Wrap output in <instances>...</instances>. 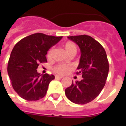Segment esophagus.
<instances>
[{
	"label": "esophagus",
	"mask_w": 126,
	"mask_h": 126,
	"mask_svg": "<svg viewBox=\"0 0 126 126\" xmlns=\"http://www.w3.org/2000/svg\"><path fill=\"white\" fill-rule=\"evenodd\" d=\"M55 79H61V78H62V76H59V75H57H57L55 76Z\"/></svg>",
	"instance_id": "esophagus-1"
}]
</instances>
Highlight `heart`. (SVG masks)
<instances>
[{"label": "heart", "mask_w": 126, "mask_h": 126, "mask_svg": "<svg viewBox=\"0 0 126 126\" xmlns=\"http://www.w3.org/2000/svg\"><path fill=\"white\" fill-rule=\"evenodd\" d=\"M64 48H65V51L67 52V53H68L69 55L71 54V53H76L77 52V46L75 43L73 42H71V41H69V42H67L66 43H65V44L64 45ZM52 52H53V48H50V49L48 50L47 53V57L48 58H50L51 56L52 55ZM72 69L71 66L69 65H65V64H59V65H57V66H55L54 67V71L56 72V73H59V74H66L70 71Z\"/></svg>", "instance_id": "heart-1"}]
</instances>
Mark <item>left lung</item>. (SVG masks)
Returning <instances> with one entry per match:
<instances>
[{
	"instance_id": "left-lung-1",
	"label": "left lung",
	"mask_w": 126,
	"mask_h": 126,
	"mask_svg": "<svg viewBox=\"0 0 126 126\" xmlns=\"http://www.w3.org/2000/svg\"><path fill=\"white\" fill-rule=\"evenodd\" d=\"M81 50L77 74L83 79L72 83L65 90L67 98L77 104H86L97 97L104 87L109 74L106 52L100 43L88 35L68 36Z\"/></svg>"
}]
</instances>
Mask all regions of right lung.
Masks as SVG:
<instances>
[{
    "mask_svg": "<svg viewBox=\"0 0 126 126\" xmlns=\"http://www.w3.org/2000/svg\"><path fill=\"white\" fill-rule=\"evenodd\" d=\"M62 38L34 33L21 40L13 48L7 73L13 88L22 98L35 101L45 96L49 83L55 76L40 74L36 69L40 63L47 62V52Z\"/></svg>",
    "mask_w": 126,
    "mask_h": 126,
    "instance_id": "obj_1",
    "label": "right lung"
}]
</instances>
